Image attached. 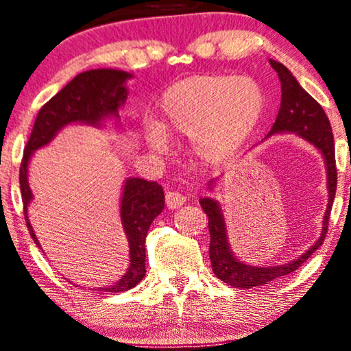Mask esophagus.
Segmentation results:
<instances>
[{
    "label": "esophagus",
    "mask_w": 351,
    "mask_h": 351,
    "mask_svg": "<svg viewBox=\"0 0 351 351\" xmlns=\"http://www.w3.org/2000/svg\"><path fill=\"white\" fill-rule=\"evenodd\" d=\"M186 200H188V195L178 193V191H168L167 195H165V202H167V207L175 210V208H180L181 205H183Z\"/></svg>",
    "instance_id": "obj_1"
}]
</instances>
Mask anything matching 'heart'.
<instances>
[{
  "mask_svg": "<svg viewBox=\"0 0 351 351\" xmlns=\"http://www.w3.org/2000/svg\"><path fill=\"white\" fill-rule=\"evenodd\" d=\"M265 97L250 78L204 75L168 88L160 101V120L144 125L143 136L156 152H167L171 136L191 138L202 160H230L258 123Z\"/></svg>",
  "mask_w": 351,
  "mask_h": 351,
  "instance_id": "heart-1",
  "label": "heart"
}]
</instances>
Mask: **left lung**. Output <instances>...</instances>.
<instances>
[{"label": "left lung", "instance_id": "1", "mask_svg": "<svg viewBox=\"0 0 351 351\" xmlns=\"http://www.w3.org/2000/svg\"><path fill=\"white\" fill-rule=\"evenodd\" d=\"M271 67L276 70L279 82H281V107H279L276 121L271 127V132L266 138L282 133H295L303 141L311 144L317 152L321 154L326 163V176H328V208H326L324 218H322V231L317 241L308 249L305 254L297 256L295 260L284 265L276 266H254L237 258L234 252L231 250L230 241H228L226 223L221 212V205L218 200L212 197H202L199 200L204 212L208 217V232H210V261L212 269L219 281L230 284V286L250 289L258 287L279 278L287 276L295 271L298 266L303 265L308 256L315 252L317 247L324 242L326 232H328V223L330 208H332L335 189H337V168H335V149L332 128H330L329 119L322 107L308 95L300 86L297 78L293 77L291 70L278 60L269 59ZM217 181L212 180L208 183V189L213 191Z\"/></svg>", "mask_w": 351, "mask_h": 351}]
</instances>
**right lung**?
<instances>
[{
  "instance_id": "obj_1",
  "label": "right lung",
  "mask_w": 351,
  "mask_h": 351,
  "mask_svg": "<svg viewBox=\"0 0 351 351\" xmlns=\"http://www.w3.org/2000/svg\"><path fill=\"white\" fill-rule=\"evenodd\" d=\"M133 73L117 69H93L78 73L58 95L46 102L36 115L34 130L27 143L19 173L27 228L35 244L40 247L29 219V205L34 200L29 184V165L35 151L48 146L59 132L69 125H88L106 128L112 121L115 128H123L120 121V109L128 97L127 82ZM165 207V195L157 181L143 178L125 180L120 197V221L130 249V266L119 281L107 287H97L104 292H125L143 281L146 274V236L154 218ZM96 291V289H95Z\"/></svg>"
}]
</instances>
